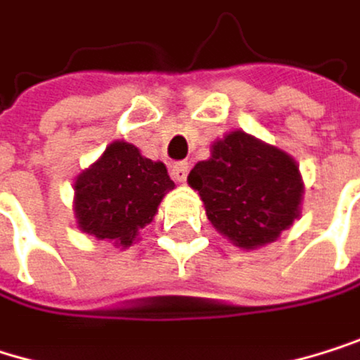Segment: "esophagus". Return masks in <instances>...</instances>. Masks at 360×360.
Instances as JSON below:
<instances>
[{
  "label": "esophagus",
  "instance_id": "34e87169",
  "mask_svg": "<svg viewBox=\"0 0 360 360\" xmlns=\"http://www.w3.org/2000/svg\"><path fill=\"white\" fill-rule=\"evenodd\" d=\"M188 172H190V164H188V162H176V164L170 166L172 179H176V181H181V184L188 179Z\"/></svg>",
  "mask_w": 360,
  "mask_h": 360
}]
</instances>
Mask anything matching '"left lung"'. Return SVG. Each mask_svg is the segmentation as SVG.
<instances>
[{
    "label": "left lung",
    "mask_w": 360,
    "mask_h": 360,
    "mask_svg": "<svg viewBox=\"0 0 360 360\" xmlns=\"http://www.w3.org/2000/svg\"><path fill=\"white\" fill-rule=\"evenodd\" d=\"M188 184L200 194L209 221L237 248L273 243L301 215L303 179L299 164L243 130L211 145Z\"/></svg>",
    "instance_id": "8db88e82"
}]
</instances>
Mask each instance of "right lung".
Listing matches in <instances>:
<instances>
[{"instance_id": "right-lung-1", "label": "right lung", "mask_w": 360, "mask_h": 360, "mask_svg": "<svg viewBox=\"0 0 360 360\" xmlns=\"http://www.w3.org/2000/svg\"><path fill=\"white\" fill-rule=\"evenodd\" d=\"M174 188L162 162H153L123 141L106 147L102 158L74 181V215L83 233L130 248L139 230L153 221L166 192Z\"/></svg>"}]
</instances>
